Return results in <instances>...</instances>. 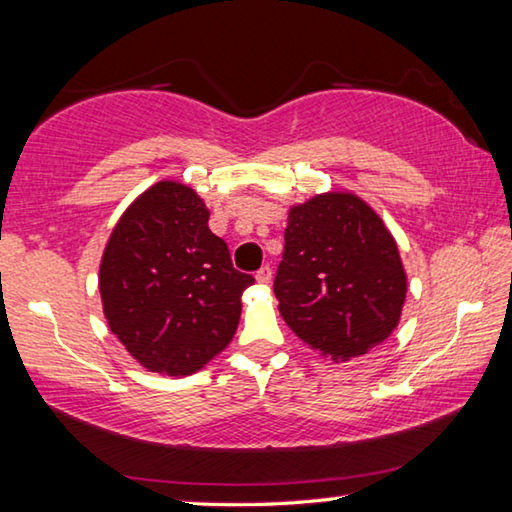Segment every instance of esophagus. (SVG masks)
<instances>
[{"mask_svg":"<svg viewBox=\"0 0 512 512\" xmlns=\"http://www.w3.org/2000/svg\"><path fill=\"white\" fill-rule=\"evenodd\" d=\"M255 277H257V282L259 284H268V282H271V277H273V271H271V266H262V268H259V271L255 273Z\"/></svg>","mask_w":512,"mask_h":512,"instance_id":"1","label":"esophagus"}]
</instances>
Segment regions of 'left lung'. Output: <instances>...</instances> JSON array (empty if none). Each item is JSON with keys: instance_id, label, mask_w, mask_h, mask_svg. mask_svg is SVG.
Wrapping results in <instances>:
<instances>
[{"instance_id": "1", "label": "left lung", "mask_w": 512, "mask_h": 512, "mask_svg": "<svg viewBox=\"0 0 512 512\" xmlns=\"http://www.w3.org/2000/svg\"><path fill=\"white\" fill-rule=\"evenodd\" d=\"M298 339L348 361L384 343L400 323L406 273L391 232L354 194L291 207L273 282Z\"/></svg>"}]
</instances>
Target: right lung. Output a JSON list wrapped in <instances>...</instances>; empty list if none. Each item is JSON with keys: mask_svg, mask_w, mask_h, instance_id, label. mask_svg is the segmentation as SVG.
<instances>
[{"mask_svg": "<svg viewBox=\"0 0 512 512\" xmlns=\"http://www.w3.org/2000/svg\"><path fill=\"white\" fill-rule=\"evenodd\" d=\"M187 185L162 180L112 230L99 268L110 332L131 357L169 377L192 375L232 341L253 275L232 266L228 244Z\"/></svg>", "mask_w": 512, "mask_h": 512, "instance_id": "1", "label": "right lung"}]
</instances>
